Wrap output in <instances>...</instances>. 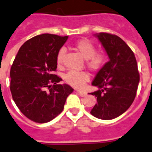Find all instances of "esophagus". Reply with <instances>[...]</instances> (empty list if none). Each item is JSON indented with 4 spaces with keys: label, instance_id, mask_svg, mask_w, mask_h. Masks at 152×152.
<instances>
[{
    "label": "esophagus",
    "instance_id": "34e87169",
    "mask_svg": "<svg viewBox=\"0 0 152 152\" xmlns=\"http://www.w3.org/2000/svg\"><path fill=\"white\" fill-rule=\"evenodd\" d=\"M77 92L79 93V95H80V96H82V97H85L87 95V92H84V91H77Z\"/></svg>",
    "mask_w": 152,
    "mask_h": 152
}]
</instances>
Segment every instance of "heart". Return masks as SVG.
I'll use <instances>...</instances> for the list:
<instances>
[{
	"mask_svg": "<svg viewBox=\"0 0 152 152\" xmlns=\"http://www.w3.org/2000/svg\"><path fill=\"white\" fill-rule=\"evenodd\" d=\"M74 47L78 52L86 59V65L92 72L100 70L105 63V55L101 53H96V49L88 39H80L75 43ZM66 54V50L61 48L56 56V63L59 66L63 65V60ZM64 80L71 86L81 89L84 84L89 80V73L86 71L70 70L64 76Z\"/></svg>",
	"mask_w": 152,
	"mask_h": 152,
	"instance_id": "b5f03b06",
	"label": "heart"
}]
</instances>
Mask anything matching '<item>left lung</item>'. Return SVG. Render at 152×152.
Here are the masks:
<instances>
[{
  "instance_id": "obj_1",
  "label": "left lung",
  "mask_w": 152,
  "mask_h": 152,
  "mask_svg": "<svg viewBox=\"0 0 152 152\" xmlns=\"http://www.w3.org/2000/svg\"><path fill=\"white\" fill-rule=\"evenodd\" d=\"M105 48L109 61L97 72L92 83L99 89L90 93L97 103L90 113L100 119L109 120L127 110L136 96L140 76L134 53L123 39L114 34H96Z\"/></svg>"
}]
</instances>
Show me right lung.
I'll list each match as a JSON object with an SVG mask.
<instances>
[{"mask_svg": "<svg viewBox=\"0 0 152 152\" xmlns=\"http://www.w3.org/2000/svg\"><path fill=\"white\" fill-rule=\"evenodd\" d=\"M68 36L43 34L20 48L10 68V89L14 102L27 118L46 123L62 113L73 89L53 73L56 56Z\"/></svg>", "mask_w": 152, "mask_h": 152, "instance_id": "1", "label": "right lung"}]
</instances>
